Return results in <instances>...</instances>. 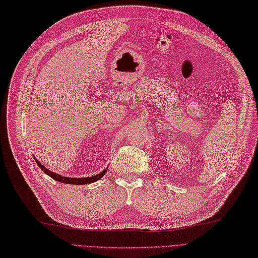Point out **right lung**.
Segmentation results:
<instances>
[{
    "label": "right lung",
    "mask_w": 258,
    "mask_h": 258,
    "mask_svg": "<svg viewBox=\"0 0 258 258\" xmlns=\"http://www.w3.org/2000/svg\"><path fill=\"white\" fill-rule=\"evenodd\" d=\"M33 157H34V160L38 165V167H40L46 175H48V176L52 177L53 179L57 180V182H61V183H64V184H72V185L91 184V183H94V182H96V180L102 178L104 175H105V173L107 172V167H106L103 172L94 175V176H90V177H65V176H62V175L50 171V169H47L44 165H42V164L37 161V158L35 156H33Z\"/></svg>",
    "instance_id": "obj_1"
}]
</instances>
